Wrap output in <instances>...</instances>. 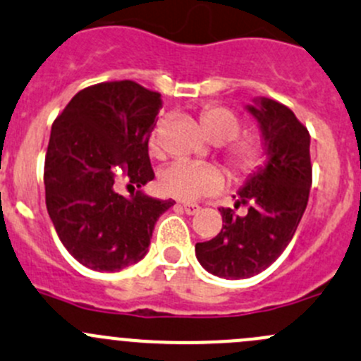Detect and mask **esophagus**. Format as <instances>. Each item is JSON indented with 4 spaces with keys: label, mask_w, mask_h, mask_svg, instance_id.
<instances>
[{
    "label": "esophagus",
    "mask_w": 361,
    "mask_h": 361,
    "mask_svg": "<svg viewBox=\"0 0 361 361\" xmlns=\"http://www.w3.org/2000/svg\"><path fill=\"white\" fill-rule=\"evenodd\" d=\"M181 208H183V212L187 213V215H195V213L199 212V204H190V202H187V204H181Z\"/></svg>",
    "instance_id": "1"
}]
</instances>
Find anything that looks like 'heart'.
I'll list each match as a JSON object with an SVG mask.
<instances>
[{"label": "heart", "instance_id": "obj_1", "mask_svg": "<svg viewBox=\"0 0 361 361\" xmlns=\"http://www.w3.org/2000/svg\"><path fill=\"white\" fill-rule=\"evenodd\" d=\"M201 125L213 142L220 145V155L234 180L254 174L264 164L268 145L261 132L241 130V118L226 106H208L201 111ZM164 121H157L148 137V152L153 159L162 157ZM226 185L222 171L212 164L173 162L159 174V187L166 195L192 202L220 192Z\"/></svg>", "mask_w": 361, "mask_h": 361}]
</instances>
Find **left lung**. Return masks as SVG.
<instances>
[{
	"mask_svg": "<svg viewBox=\"0 0 361 361\" xmlns=\"http://www.w3.org/2000/svg\"><path fill=\"white\" fill-rule=\"evenodd\" d=\"M268 145V164L238 192L247 215L219 209L222 229L195 245L202 268L222 279H248L277 261L293 240L312 185L310 135L289 107L269 99L248 106Z\"/></svg>",
	"mask_w": 361,
	"mask_h": 361,
	"instance_id": "1",
	"label": "left lung"
}]
</instances>
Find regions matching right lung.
<instances>
[{
  "mask_svg": "<svg viewBox=\"0 0 361 361\" xmlns=\"http://www.w3.org/2000/svg\"><path fill=\"white\" fill-rule=\"evenodd\" d=\"M160 107V93L113 80L80 90L52 123L45 204L61 243L86 268L118 271L141 261L157 220L174 204L139 190L155 178L148 137Z\"/></svg>",
  "mask_w": 361,
  "mask_h": 361,
  "instance_id": "add662e5",
  "label": "right lung"
}]
</instances>
